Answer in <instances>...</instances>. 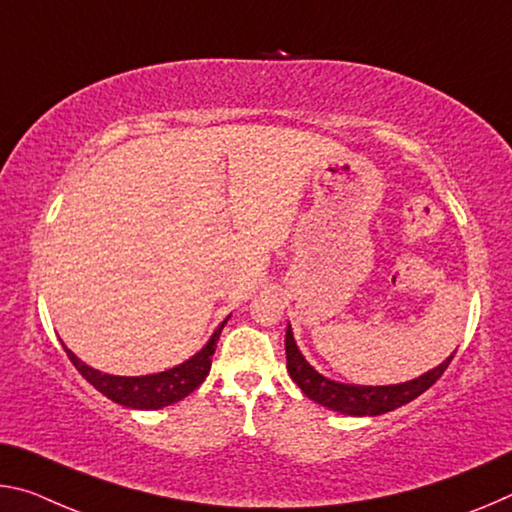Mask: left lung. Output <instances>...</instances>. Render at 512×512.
Returning a JSON list of instances; mask_svg holds the SVG:
<instances>
[{
    "label": "left lung",
    "instance_id": "left-lung-1",
    "mask_svg": "<svg viewBox=\"0 0 512 512\" xmlns=\"http://www.w3.org/2000/svg\"><path fill=\"white\" fill-rule=\"evenodd\" d=\"M285 351H287L289 376L300 389H303L307 399L326 405V408L335 412H342V415H353V417L385 415V412H392L396 408H401V405L410 403L412 399H417L419 394H424L426 389L442 376L446 367L451 364L453 355H456V353L449 355L440 367L426 371L424 376L408 380V383L371 387V385L337 383V380H330L326 376H321L319 371H314V367H310V362L303 358V353L298 351L291 326H287Z\"/></svg>",
    "mask_w": 512,
    "mask_h": 512
}]
</instances>
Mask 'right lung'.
<instances>
[{
	"instance_id": "add662e5",
	"label": "right lung",
	"mask_w": 512,
	"mask_h": 512,
	"mask_svg": "<svg viewBox=\"0 0 512 512\" xmlns=\"http://www.w3.org/2000/svg\"><path fill=\"white\" fill-rule=\"evenodd\" d=\"M227 323V319L214 330V335L209 342L202 346V351L193 355L191 360H186L177 367L152 373V376H111V373H102L88 364L81 362L75 353L66 348L70 362L75 364V369L91 383L97 392H102L113 403L125 405V408L134 410H159L166 408L170 403L182 401L184 396H189L193 389L200 387L202 380L207 378L209 369H212V355L216 351V342L221 337V330Z\"/></svg>"
}]
</instances>
